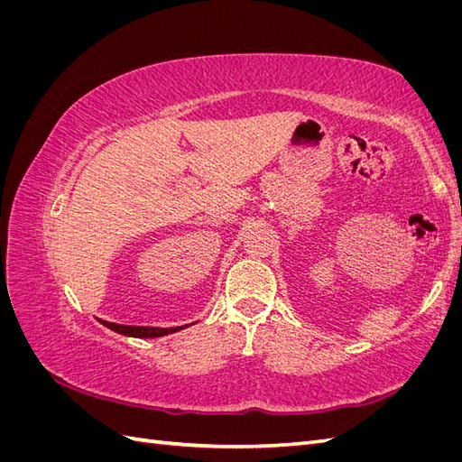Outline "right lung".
<instances>
[{
    "label": "right lung",
    "mask_w": 462,
    "mask_h": 462,
    "mask_svg": "<svg viewBox=\"0 0 462 462\" xmlns=\"http://www.w3.org/2000/svg\"><path fill=\"white\" fill-rule=\"evenodd\" d=\"M97 321H100L102 326H106L107 329L116 331V333H121V335H127V337H136V339H153V337H163V335H170V333H175V331H180L189 328L190 324L187 326H175V328H152V326H123V324H114V321H106V319H100L97 318Z\"/></svg>",
    "instance_id": "add662e5"
}]
</instances>
